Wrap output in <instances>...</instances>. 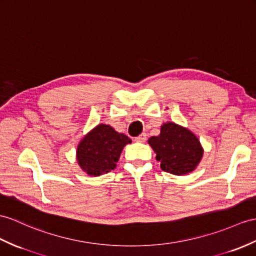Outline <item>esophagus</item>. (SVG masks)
Instances as JSON below:
<instances>
[{
    "label": "esophagus",
    "mask_w": 256,
    "mask_h": 256,
    "mask_svg": "<svg viewBox=\"0 0 256 256\" xmlns=\"http://www.w3.org/2000/svg\"><path fill=\"white\" fill-rule=\"evenodd\" d=\"M134 140H136V142H140V143L146 142V134H141L139 136H136Z\"/></svg>",
    "instance_id": "1"
}]
</instances>
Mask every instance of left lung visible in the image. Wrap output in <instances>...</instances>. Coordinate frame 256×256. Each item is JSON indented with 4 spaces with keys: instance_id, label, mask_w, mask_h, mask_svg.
<instances>
[{
    "instance_id": "8db88e82",
    "label": "left lung",
    "mask_w": 256,
    "mask_h": 256,
    "mask_svg": "<svg viewBox=\"0 0 256 256\" xmlns=\"http://www.w3.org/2000/svg\"><path fill=\"white\" fill-rule=\"evenodd\" d=\"M148 142L156 153L162 170L176 176L192 172L203 158L204 150L198 136L172 122L162 124L160 134L151 136Z\"/></svg>"
}]
</instances>
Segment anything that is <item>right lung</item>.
<instances>
[{
	"label": "right lung",
	"mask_w": 256,
	"mask_h": 256,
	"mask_svg": "<svg viewBox=\"0 0 256 256\" xmlns=\"http://www.w3.org/2000/svg\"><path fill=\"white\" fill-rule=\"evenodd\" d=\"M132 143L126 134L117 132L110 124H98L80 140L76 160L89 176L98 177L116 168L122 148Z\"/></svg>",
	"instance_id": "obj_1"
}]
</instances>
